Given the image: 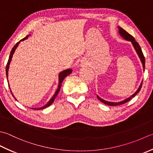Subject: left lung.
I'll use <instances>...</instances> for the list:
<instances>
[{
  "instance_id": "obj_1",
  "label": "left lung",
  "mask_w": 153,
  "mask_h": 153,
  "mask_svg": "<svg viewBox=\"0 0 153 153\" xmlns=\"http://www.w3.org/2000/svg\"><path fill=\"white\" fill-rule=\"evenodd\" d=\"M119 33H120V34L121 35V36L123 37L125 39H126V40H127V41H129V42H131L132 43V44H133V45L134 47V48H135V49L137 53L138 54L140 59H141V63L143 64V70L145 71V57H144V55H143V52H142L141 47H140V45H139V43L135 41V38H134V37L131 35H130L129 33H127L126 30H124L122 28V27H119ZM142 85H143V81H142V82L141 83V85L139 86L137 90V91L135 93H134V94L132 96H131L129 98H127L126 100H123V101L119 102H111L105 101V100H103L101 98H100L98 95H97V98H98V99L99 100L101 101L102 103H104V104H106V105H111V106H116V105L123 104H125V103H126L127 102L130 101L134 97V96H135L137 94V93L139 92L140 90H141V87H142Z\"/></svg>"
}]
</instances>
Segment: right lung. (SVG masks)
<instances>
[{
    "instance_id": "1",
    "label": "right lung",
    "mask_w": 153,
    "mask_h": 153,
    "mask_svg": "<svg viewBox=\"0 0 153 153\" xmlns=\"http://www.w3.org/2000/svg\"><path fill=\"white\" fill-rule=\"evenodd\" d=\"M28 36H29V35L27 36L26 37H25L24 38H23L22 39H21L20 42L24 41V40L26 39ZM20 42H18L14 46V48H12V49L11 50L10 56H9V59H8V63L7 64V67H6V75H7V78H8V68H9V65H10V61H11V59H12V55H13L14 53V51L16 50V48L18 47V44H19V43H20ZM71 73H72V69H71V68H69V69L65 70V71H62V72H61L60 73H59V85H58V88H57V90H56V92L55 93V94L53 95V97L50 99V100H49L48 103H47V104H45L44 106H43L42 108H32V109H33V110H42V109H44V108H45L49 106V105H50L52 104V103L54 102L55 98H56V96H57L58 93L59 92V90H60V88H61V85H62L61 83L63 81V80L65 79V78H66V76H67L68 75H69V74ZM10 91H11V90H10ZM12 96H13V94H12ZM14 98H15L14 96Z\"/></svg>"
}]
</instances>
